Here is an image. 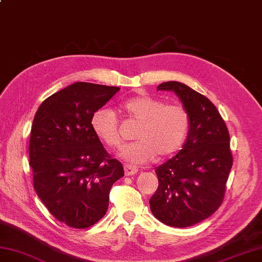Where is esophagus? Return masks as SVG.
I'll return each mask as SVG.
<instances>
[{"mask_svg": "<svg viewBox=\"0 0 262 262\" xmlns=\"http://www.w3.org/2000/svg\"><path fill=\"white\" fill-rule=\"evenodd\" d=\"M124 169H125V174L126 176H134L138 172L137 168H135V166H132V165H128V164H126L124 166Z\"/></svg>", "mask_w": 262, "mask_h": 262, "instance_id": "obj_1", "label": "esophagus"}]
</instances>
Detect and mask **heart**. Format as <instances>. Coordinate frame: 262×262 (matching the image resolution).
<instances>
[{
  "instance_id": "1",
  "label": "heart",
  "mask_w": 262,
  "mask_h": 262,
  "mask_svg": "<svg viewBox=\"0 0 262 262\" xmlns=\"http://www.w3.org/2000/svg\"><path fill=\"white\" fill-rule=\"evenodd\" d=\"M130 119L140 122L135 132L138 141L121 148L120 157L127 162L140 164L149 162L159 154L165 158L174 154L185 143L190 117L180 104H165L151 96L134 97L122 104ZM91 126L100 140L111 148L121 145L118 117L109 108L94 111Z\"/></svg>"
}]
</instances>
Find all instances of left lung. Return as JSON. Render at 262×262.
Masks as SVG:
<instances>
[{
    "label": "left lung",
    "instance_id": "1",
    "mask_svg": "<svg viewBox=\"0 0 262 262\" xmlns=\"http://www.w3.org/2000/svg\"><path fill=\"white\" fill-rule=\"evenodd\" d=\"M158 90L179 97L190 127L182 149L155 169L159 187L149 206L165 225L192 226L213 215L224 200L233 164L229 129L214 103L183 83L164 82Z\"/></svg>",
    "mask_w": 262,
    "mask_h": 262
}]
</instances>
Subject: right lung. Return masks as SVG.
<instances>
[{"mask_svg": "<svg viewBox=\"0 0 262 262\" xmlns=\"http://www.w3.org/2000/svg\"><path fill=\"white\" fill-rule=\"evenodd\" d=\"M120 88L76 82L39 105L29 142L33 187L55 219L86 229L102 219L114 183L124 177L118 160L94 134L91 118Z\"/></svg>", "mask_w": 262, "mask_h": 262, "instance_id": "right-lung-1", "label": "right lung"}]
</instances>
